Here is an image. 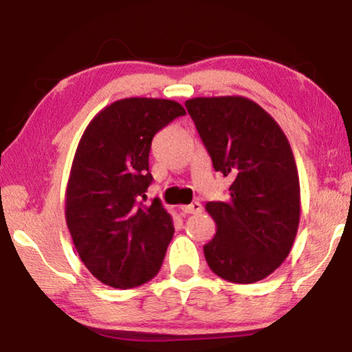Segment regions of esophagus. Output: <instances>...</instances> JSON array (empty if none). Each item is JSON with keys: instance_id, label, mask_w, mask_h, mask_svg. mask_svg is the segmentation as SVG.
Masks as SVG:
<instances>
[{"instance_id": "obj_1", "label": "esophagus", "mask_w": 352, "mask_h": 352, "mask_svg": "<svg viewBox=\"0 0 352 352\" xmlns=\"http://www.w3.org/2000/svg\"><path fill=\"white\" fill-rule=\"evenodd\" d=\"M182 212L184 214H199L203 212V206H201V203H198V201H195V203H191L188 206H182Z\"/></svg>"}]
</instances>
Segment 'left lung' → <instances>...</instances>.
<instances>
[{
    "label": "left lung",
    "mask_w": 352,
    "mask_h": 352,
    "mask_svg": "<svg viewBox=\"0 0 352 352\" xmlns=\"http://www.w3.org/2000/svg\"><path fill=\"white\" fill-rule=\"evenodd\" d=\"M185 106L214 168L232 179L228 201L206 204L217 225L206 261L228 282H259L282 265L298 233L301 191L288 138L248 98H193Z\"/></svg>",
    "instance_id": "obj_1"
}]
</instances>
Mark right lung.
I'll use <instances>...</instances> for the list:
<instances>
[{
    "mask_svg": "<svg viewBox=\"0 0 352 352\" xmlns=\"http://www.w3.org/2000/svg\"><path fill=\"white\" fill-rule=\"evenodd\" d=\"M184 106L159 98H125L98 112L83 132L65 191V222L78 256L101 283L127 289L161 269L173 236L159 199L143 204L151 185L149 149Z\"/></svg>",
    "mask_w": 352,
    "mask_h": 352,
    "instance_id": "1",
    "label": "right lung"
}]
</instances>
